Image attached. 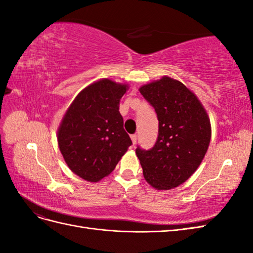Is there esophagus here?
<instances>
[{"label":"esophagus","mask_w":253,"mask_h":253,"mask_svg":"<svg viewBox=\"0 0 253 253\" xmlns=\"http://www.w3.org/2000/svg\"><path fill=\"white\" fill-rule=\"evenodd\" d=\"M137 136L136 134H134V135H131V139H132V142H133V144H135L136 142H137Z\"/></svg>","instance_id":"34e87169"}]
</instances>
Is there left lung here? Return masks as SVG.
Masks as SVG:
<instances>
[{
  "instance_id": "obj_1",
  "label": "left lung",
  "mask_w": 253,
  "mask_h": 253,
  "mask_svg": "<svg viewBox=\"0 0 253 253\" xmlns=\"http://www.w3.org/2000/svg\"><path fill=\"white\" fill-rule=\"evenodd\" d=\"M139 91L158 119L154 147L136 149L144 179L157 190L178 187L196 171L208 150V114L185 84L167 76L142 85Z\"/></svg>"
}]
</instances>
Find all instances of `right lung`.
Listing matches in <instances>:
<instances>
[{"label": "right lung", "instance_id": "1", "mask_svg": "<svg viewBox=\"0 0 253 253\" xmlns=\"http://www.w3.org/2000/svg\"><path fill=\"white\" fill-rule=\"evenodd\" d=\"M127 88V84L101 79L82 89L67 109L58 129V145L79 177L101 180L132 144L119 113Z\"/></svg>", "mask_w": 253, "mask_h": 253}]
</instances>
